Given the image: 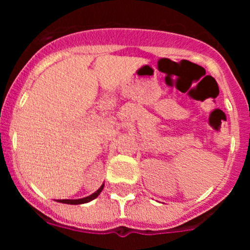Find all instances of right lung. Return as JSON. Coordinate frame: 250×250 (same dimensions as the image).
Wrapping results in <instances>:
<instances>
[{
    "label": "right lung",
    "instance_id": "1",
    "mask_svg": "<svg viewBox=\"0 0 250 250\" xmlns=\"http://www.w3.org/2000/svg\"><path fill=\"white\" fill-rule=\"evenodd\" d=\"M104 189V185H101L100 188H99L98 190L95 191L94 194H91V195L86 196V198H83V199H60L59 202L60 203H63V204H72V205H76V204H83V203H89L91 202V200H94L95 198H98L99 194L103 191Z\"/></svg>",
    "mask_w": 250,
    "mask_h": 250
}]
</instances>
